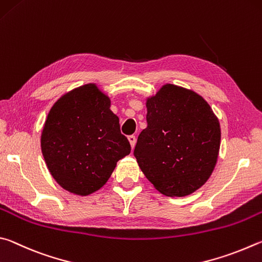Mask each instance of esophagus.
I'll return each mask as SVG.
<instances>
[{
	"label": "esophagus",
	"instance_id": "obj_1",
	"mask_svg": "<svg viewBox=\"0 0 262 262\" xmlns=\"http://www.w3.org/2000/svg\"><path fill=\"white\" fill-rule=\"evenodd\" d=\"M128 143H130V145H131V148L134 149L135 148V146H136V137L135 136H128Z\"/></svg>",
	"mask_w": 262,
	"mask_h": 262
}]
</instances>
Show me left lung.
Returning <instances> with one entry per match:
<instances>
[{"label": "left lung", "mask_w": 262, "mask_h": 262, "mask_svg": "<svg viewBox=\"0 0 262 262\" xmlns=\"http://www.w3.org/2000/svg\"><path fill=\"white\" fill-rule=\"evenodd\" d=\"M147 127L137 140L135 157L155 189L184 196L200 189L217 161L221 128L203 96L166 84L146 100Z\"/></svg>", "instance_id": "obj_1"}]
</instances>
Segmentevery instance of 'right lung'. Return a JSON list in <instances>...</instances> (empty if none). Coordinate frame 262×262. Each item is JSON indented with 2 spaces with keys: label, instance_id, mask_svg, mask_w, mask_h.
Wrapping results in <instances>:
<instances>
[{
  "label": "right lung",
  "instance_id": "obj_1",
  "mask_svg": "<svg viewBox=\"0 0 262 262\" xmlns=\"http://www.w3.org/2000/svg\"><path fill=\"white\" fill-rule=\"evenodd\" d=\"M41 152L57 184L84 196L107 183L131 146L110 110L109 96L86 84L62 95L49 110Z\"/></svg>",
  "mask_w": 262,
  "mask_h": 262
}]
</instances>
